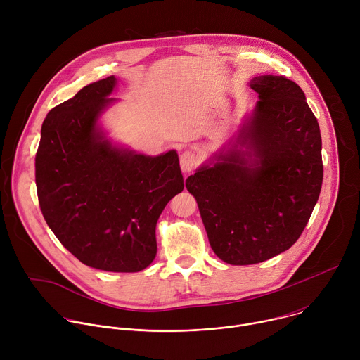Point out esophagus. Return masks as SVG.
Masks as SVG:
<instances>
[{
	"label": "esophagus",
	"mask_w": 360,
	"mask_h": 360,
	"mask_svg": "<svg viewBox=\"0 0 360 360\" xmlns=\"http://www.w3.org/2000/svg\"><path fill=\"white\" fill-rule=\"evenodd\" d=\"M198 157L195 155V152L186 149L181 153L179 157V164H181V168L184 172H191L193 171L196 167H198Z\"/></svg>",
	"instance_id": "esophagus-1"
}]
</instances>
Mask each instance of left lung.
Returning a JSON list of instances; mask_svg holds the SVG:
<instances>
[{
  "instance_id": "1",
  "label": "left lung",
  "mask_w": 360,
  "mask_h": 360,
  "mask_svg": "<svg viewBox=\"0 0 360 360\" xmlns=\"http://www.w3.org/2000/svg\"><path fill=\"white\" fill-rule=\"evenodd\" d=\"M250 88L261 99L233 149L186 179L214 252L231 265L259 264L289 249L323 179L321 129L300 86L283 75H261ZM245 155L257 158L252 166Z\"/></svg>"
}]
</instances>
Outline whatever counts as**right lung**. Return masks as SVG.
I'll list each match as a JSON object with an SVG mask.
<instances>
[{"mask_svg": "<svg viewBox=\"0 0 360 360\" xmlns=\"http://www.w3.org/2000/svg\"><path fill=\"white\" fill-rule=\"evenodd\" d=\"M115 77L92 82L54 107L41 128L35 184L45 222L78 261L139 272L157 255L155 228L184 189L175 150L160 157L118 149L96 131Z\"/></svg>", "mask_w": 360, "mask_h": 360, "instance_id": "obj_1", "label": "right lung"}]
</instances>
